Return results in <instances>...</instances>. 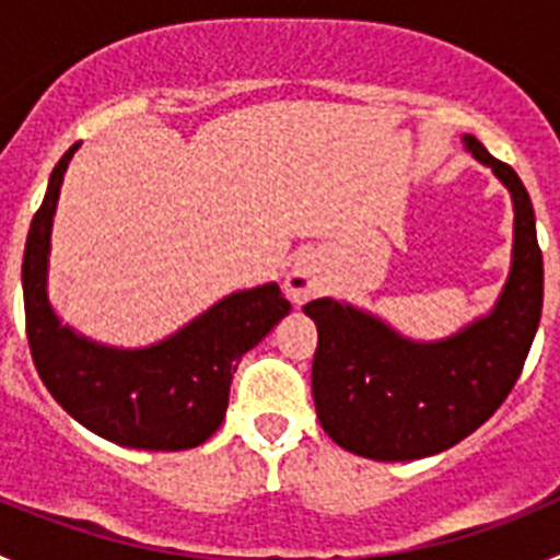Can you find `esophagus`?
<instances>
[{
    "instance_id": "1",
    "label": "esophagus",
    "mask_w": 560,
    "mask_h": 560,
    "mask_svg": "<svg viewBox=\"0 0 560 560\" xmlns=\"http://www.w3.org/2000/svg\"><path fill=\"white\" fill-rule=\"evenodd\" d=\"M319 285H323V280H319L314 264H308V260L294 264V269H291L289 277H285V291H289V296L294 300V303H305V300H311V296L319 291Z\"/></svg>"
}]
</instances>
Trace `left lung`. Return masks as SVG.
I'll use <instances>...</instances> for the list:
<instances>
[{"label": "left lung", "mask_w": 560, "mask_h": 560, "mask_svg": "<svg viewBox=\"0 0 560 560\" xmlns=\"http://www.w3.org/2000/svg\"><path fill=\"white\" fill-rule=\"evenodd\" d=\"M513 199V264L491 314L440 341H412L339 300L303 305L316 323L311 387L319 423L359 457L395 463L440 454L477 432L511 395L544 303L536 212L511 165L463 137Z\"/></svg>", "instance_id": "obj_1"}]
</instances>
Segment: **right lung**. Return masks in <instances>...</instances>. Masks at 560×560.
Wrapping results in <instances>:
<instances>
[{"instance_id":"add662e5","label":"right lung","mask_w":560,"mask_h":560,"mask_svg":"<svg viewBox=\"0 0 560 560\" xmlns=\"http://www.w3.org/2000/svg\"><path fill=\"white\" fill-rule=\"evenodd\" d=\"M61 156L33 215L22 260L33 364L49 395L89 432L117 446L182 452L201 446L226 415L232 373L291 311L280 285L235 291L151 348H106L61 325L47 296L49 230L72 153Z\"/></svg>"}]
</instances>
